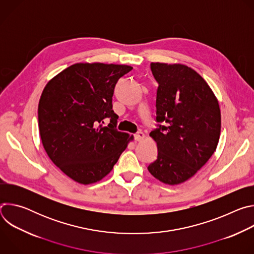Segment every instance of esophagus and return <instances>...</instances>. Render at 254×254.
Returning a JSON list of instances; mask_svg holds the SVG:
<instances>
[{
  "instance_id": "34e87169",
  "label": "esophagus",
  "mask_w": 254,
  "mask_h": 254,
  "mask_svg": "<svg viewBox=\"0 0 254 254\" xmlns=\"http://www.w3.org/2000/svg\"><path fill=\"white\" fill-rule=\"evenodd\" d=\"M143 138H144V133L141 132V131H138V132H136V133L134 134V139H135L136 141H141Z\"/></svg>"
}]
</instances>
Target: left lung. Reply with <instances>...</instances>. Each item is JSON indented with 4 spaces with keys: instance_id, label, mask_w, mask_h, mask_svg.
<instances>
[{
    "instance_id": "1",
    "label": "left lung",
    "mask_w": 254,
    "mask_h": 254,
    "mask_svg": "<svg viewBox=\"0 0 254 254\" xmlns=\"http://www.w3.org/2000/svg\"><path fill=\"white\" fill-rule=\"evenodd\" d=\"M157 90V122L151 131L158 158L148 167L162 183L178 185L192 178L216 151L221 131L218 99L191 67L151 63Z\"/></svg>"
}]
</instances>
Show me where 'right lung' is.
Segmentation results:
<instances>
[{"mask_svg": "<svg viewBox=\"0 0 254 254\" xmlns=\"http://www.w3.org/2000/svg\"><path fill=\"white\" fill-rule=\"evenodd\" d=\"M128 65L76 63L44 87L38 105L39 132L50 160L70 179L88 185L110 173L133 139L116 128L113 95ZM104 118L110 124L103 127Z\"/></svg>", "mask_w": 254, "mask_h": 254, "instance_id": "right-lung-1", "label": "right lung"}]
</instances>
